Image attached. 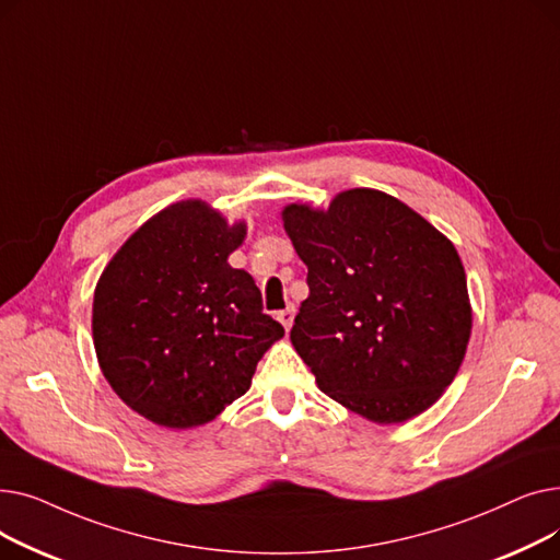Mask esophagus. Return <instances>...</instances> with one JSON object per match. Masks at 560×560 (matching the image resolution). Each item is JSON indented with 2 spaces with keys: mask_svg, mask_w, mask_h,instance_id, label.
<instances>
[{
  "mask_svg": "<svg viewBox=\"0 0 560 560\" xmlns=\"http://www.w3.org/2000/svg\"><path fill=\"white\" fill-rule=\"evenodd\" d=\"M277 319L281 322L285 331H290V327H292V319H295V306H288V308L279 311V313H277Z\"/></svg>",
  "mask_w": 560,
  "mask_h": 560,
  "instance_id": "obj_1",
  "label": "esophagus"
}]
</instances>
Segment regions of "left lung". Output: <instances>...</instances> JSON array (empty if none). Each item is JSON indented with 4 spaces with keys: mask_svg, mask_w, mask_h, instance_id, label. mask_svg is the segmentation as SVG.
<instances>
[{
    "mask_svg": "<svg viewBox=\"0 0 560 560\" xmlns=\"http://www.w3.org/2000/svg\"><path fill=\"white\" fill-rule=\"evenodd\" d=\"M281 220L311 290L290 342L319 390L378 424L420 416L454 381L472 334L452 241L372 188L336 195L327 211L290 203Z\"/></svg>",
    "mask_w": 560,
    "mask_h": 560,
    "instance_id": "8db88e82",
    "label": "left lung"
}]
</instances>
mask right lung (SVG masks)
<instances>
[{"mask_svg":"<svg viewBox=\"0 0 560 560\" xmlns=\"http://www.w3.org/2000/svg\"><path fill=\"white\" fill-rule=\"evenodd\" d=\"M199 199L147 220L102 272L93 300L100 368L129 408L167 429L218 418L243 397L283 327L226 262L245 241Z\"/></svg>","mask_w":560,"mask_h":560,"instance_id":"obj_1","label":"right lung"}]
</instances>
